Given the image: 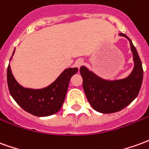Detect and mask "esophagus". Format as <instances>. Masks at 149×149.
Instances as JSON below:
<instances>
[{"label":"esophagus","instance_id":"1","mask_svg":"<svg viewBox=\"0 0 149 149\" xmlns=\"http://www.w3.org/2000/svg\"><path fill=\"white\" fill-rule=\"evenodd\" d=\"M84 64V60H82V59H78V60H76V62H75V66L76 67H77L78 68L81 67V65H83Z\"/></svg>","mask_w":149,"mask_h":149}]
</instances>
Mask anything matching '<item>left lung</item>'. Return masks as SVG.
Wrapping results in <instances>:
<instances>
[{
    "mask_svg": "<svg viewBox=\"0 0 149 149\" xmlns=\"http://www.w3.org/2000/svg\"><path fill=\"white\" fill-rule=\"evenodd\" d=\"M130 42L133 55L134 68L128 77L109 81L97 76L85 66L80 72L83 78V89L91 107L97 112L111 114L121 111L138 96L143 81V67L138 52L130 38L119 34Z\"/></svg>",
    "mask_w": 149,
    "mask_h": 149,
    "instance_id": "left-lung-1",
    "label": "left lung"
}]
</instances>
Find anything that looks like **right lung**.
Listing matches in <instances>:
<instances>
[{
  "label": "right lung",
  "mask_w": 149,
  "mask_h": 149,
  "mask_svg": "<svg viewBox=\"0 0 149 149\" xmlns=\"http://www.w3.org/2000/svg\"><path fill=\"white\" fill-rule=\"evenodd\" d=\"M77 71V68H66L51 85L42 89H35L25 88L17 81L9 64L7 83L11 96L24 111L35 116L45 117L56 114L61 109L70 79Z\"/></svg>",
  "instance_id": "1"
}]
</instances>
